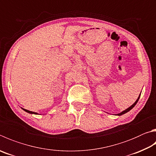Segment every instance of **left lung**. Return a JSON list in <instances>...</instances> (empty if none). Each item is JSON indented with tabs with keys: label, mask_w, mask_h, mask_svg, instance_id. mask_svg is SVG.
Instances as JSON below:
<instances>
[{
	"label": "left lung",
	"mask_w": 156,
	"mask_h": 156,
	"mask_svg": "<svg viewBox=\"0 0 156 156\" xmlns=\"http://www.w3.org/2000/svg\"><path fill=\"white\" fill-rule=\"evenodd\" d=\"M140 95H139V96H138V99L136 100V101L135 102L132 104V106H130L129 108H127V109H126L125 110H123V111H122L121 112H120V113H119V114H117L116 115H118V116H121V115H123V114H126V112H129L130 110H132L133 108H134V106H135V105L136 104H137V102H138V100H139V98H140Z\"/></svg>",
	"instance_id": "1"
}]
</instances>
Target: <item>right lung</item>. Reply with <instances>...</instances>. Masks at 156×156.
<instances>
[{
	"label": "right lung",
	"instance_id": "1",
	"mask_svg": "<svg viewBox=\"0 0 156 156\" xmlns=\"http://www.w3.org/2000/svg\"><path fill=\"white\" fill-rule=\"evenodd\" d=\"M22 109L23 110H24L25 112H28V113H30V114H34V115H39L37 112H33V111H30V110H27V109H24V108H22Z\"/></svg>",
	"mask_w": 156,
	"mask_h": 156
}]
</instances>
